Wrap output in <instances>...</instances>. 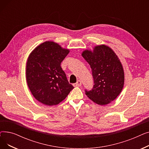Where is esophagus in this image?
Segmentation results:
<instances>
[{"instance_id":"34e87169","label":"esophagus","mask_w":149,"mask_h":149,"mask_svg":"<svg viewBox=\"0 0 149 149\" xmlns=\"http://www.w3.org/2000/svg\"><path fill=\"white\" fill-rule=\"evenodd\" d=\"M74 85V86H75V87H80L81 86V81L80 80H78L77 81V83H75Z\"/></svg>"}]
</instances>
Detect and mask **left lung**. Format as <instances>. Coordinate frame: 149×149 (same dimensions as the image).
<instances>
[{
	"label": "left lung",
	"mask_w": 149,
	"mask_h": 149,
	"mask_svg": "<svg viewBox=\"0 0 149 149\" xmlns=\"http://www.w3.org/2000/svg\"><path fill=\"white\" fill-rule=\"evenodd\" d=\"M82 57L89 64L94 81L92 90L86 95L99 105H106L118 97L123 90L124 72L121 63L115 52L105 45L86 49Z\"/></svg>",
	"instance_id": "left-lung-1"
}]
</instances>
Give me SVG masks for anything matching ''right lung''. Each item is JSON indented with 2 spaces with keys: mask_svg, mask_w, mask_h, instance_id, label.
I'll return each instance as SVG.
<instances>
[{
  "mask_svg": "<svg viewBox=\"0 0 149 149\" xmlns=\"http://www.w3.org/2000/svg\"><path fill=\"white\" fill-rule=\"evenodd\" d=\"M69 52L58 43L46 41L31 52L26 65V80L34 97L47 106L59 104L73 86L69 83L60 65Z\"/></svg>",
  "mask_w": 149,
  "mask_h": 149,
  "instance_id": "1",
  "label": "right lung"
}]
</instances>
